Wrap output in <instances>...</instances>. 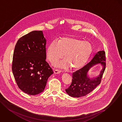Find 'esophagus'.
<instances>
[{"instance_id": "34e87169", "label": "esophagus", "mask_w": 122, "mask_h": 122, "mask_svg": "<svg viewBox=\"0 0 122 122\" xmlns=\"http://www.w3.org/2000/svg\"><path fill=\"white\" fill-rule=\"evenodd\" d=\"M61 71H60V70L56 69V70H55L54 71V73L55 74H59L61 72Z\"/></svg>"}]
</instances>
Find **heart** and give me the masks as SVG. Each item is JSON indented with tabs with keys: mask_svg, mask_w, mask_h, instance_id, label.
<instances>
[{
	"mask_svg": "<svg viewBox=\"0 0 122 122\" xmlns=\"http://www.w3.org/2000/svg\"><path fill=\"white\" fill-rule=\"evenodd\" d=\"M92 52V46L87 41L73 37L59 38L56 42L52 41L47 46L46 55L48 60L54 64L62 58L65 60L56 64L61 68L78 70L86 63Z\"/></svg>",
	"mask_w": 122,
	"mask_h": 122,
	"instance_id": "obj_1",
	"label": "heart"
}]
</instances>
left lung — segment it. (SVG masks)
I'll list each match as a JSON object with an SVG mask.
<instances>
[{
  "mask_svg": "<svg viewBox=\"0 0 122 122\" xmlns=\"http://www.w3.org/2000/svg\"><path fill=\"white\" fill-rule=\"evenodd\" d=\"M99 63L102 66L100 74L96 77L90 78L87 74L88 71L92 67ZM105 51H98L88 64L73 73L71 84L66 89V92L74 97H83L90 93L100 84L105 69Z\"/></svg>",
  "mask_w": 122,
  "mask_h": 122,
  "instance_id": "left-lung-1",
  "label": "left lung"
}]
</instances>
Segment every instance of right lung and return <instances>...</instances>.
<instances>
[{
    "label": "right lung",
    "instance_id": "1",
    "mask_svg": "<svg viewBox=\"0 0 122 122\" xmlns=\"http://www.w3.org/2000/svg\"><path fill=\"white\" fill-rule=\"evenodd\" d=\"M46 40L42 30H34L20 38L15 46L12 71L19 88L36 95L43 92L53 73L46 59Z\"/></svg>",
    "mask_w": 122,
    "mask_h": 122
}]
</instances>
